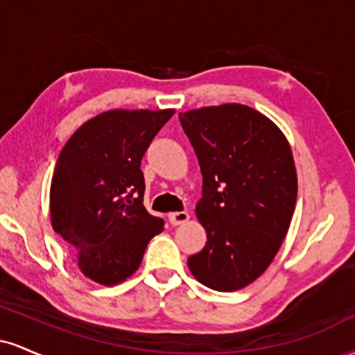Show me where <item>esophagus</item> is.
I'll use <instances>...</instances> for the list:
<instances>
[{
  "instance_id": "1",
  "label": "esophagus",
  "mask_w": 355,
  "mask_h": 355,
  "mask_svg": "<svg viewBox=\"0 0 355 355\" xmlns=\"http://www.w3.org/2000/svg\"><path fill=\"white\" fill-rule=\"evenodd\" d=\"M189 218V211H172V214H168V222L172 223V225H182V223H185Z\"/></svg>"
}]
</instances>
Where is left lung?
<instances>
[{"mask_svg": "<svg viewBox=\"0 0 355 355\" xmlns=\"http://www.w3.org/2000/svg\"><path fill=\"white\" fill-rule=\"evenodd\" d=\"M200 165L197 218L207 243L190 255V272L218 292L252 284L282 245L297 200L288 141L257 110L239 103L178 115Z\"/></svg>", "mask_w": 355, "mask_h": 355, "instance_id": "8db88e82", "label": "left lung"}]
</instances>
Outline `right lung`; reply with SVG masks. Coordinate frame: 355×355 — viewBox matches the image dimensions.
Segmentation results:
<instances>
[{"instance_id": "add662e5", "label": "right lung", "mask_w": 355, "mask_h": 355, "mask_svg": "<svg viewBox=\"0 0 355 355\" xmlns=\"http://www.w3.org/2000/svg\"><path fill=\"white\" fill-rule=\"evenodd\" d=\"M173 110H112L92 118L61 150L50 190L51 225L78 250L88 279L115 285L140 266L164 218L144 205L141 158Z\"/></svg>"}]
</instances>
